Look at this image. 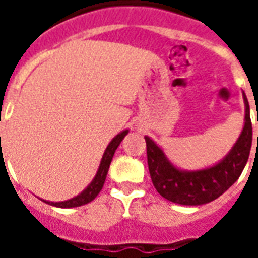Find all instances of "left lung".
<instances>
[{"label": "left lung", "mask_w": 258, "mask_h": 258, "mask_svg": "<svg viewBox=\"0 0 258 258\" xmlns=\"http://www.w3.org/2000/svg\"><path fill=\"white\" fill-rule=\"evenodd\" d=\"M244 105L246 116L243 131L232 151L228 153L222 162L206 170L181 171L175 168L168 162L162 149L149 137H145L148 167L152 182L164 199L185 206L205 205L221 196L229 186L235 184L247 163L251 148L253 131L249 102L246 95Z\"/></svg>", "instance_id": "8db88e82"}]
</instances>
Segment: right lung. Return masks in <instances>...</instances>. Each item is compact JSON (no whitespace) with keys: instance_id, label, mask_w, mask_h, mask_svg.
<instances>
[{"instance_id":"obj_1","label":"right lung","mask_w":258,"mask_h":258,"mask_svg":"<svg viewBox=\"0 0 258 258\" xmlns=\"http://www.w3.org/2000/svg\"><path fill=\"white\" fill-rule=\"evenodd\" d=\"M127 130L123 131V133H120L118 135H116L114 138L112 140V142L107 145L106 151L103 153V157H102V162L101 166H99V170H98V173H96L95 178L92 179V182H91L87 188H85L83 192L80 195H77L76 198L73 199H69L64 200V202H47L49 205L56 206V207H79V206L87 205V203H90L92 200L95 199L98 194L101 192V189L103 188V184H105V179H106L107 171H109V166H110V162H112L113 155H114V152L117 149V146L120 145V142L123 141V138L127 135Z\"/></svg>"}]
</instances>
